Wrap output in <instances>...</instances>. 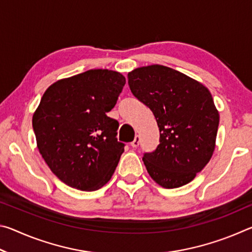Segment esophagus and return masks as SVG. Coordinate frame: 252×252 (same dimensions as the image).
<instances>
[{"label": "esophagus", "mask_w": 252, "mask_h": 252, "mask_svg": "<svg viewBox=\"0 0 252 252\" xmlns=\"http://www.w3.org/2000/svg\"><path fill=\"white\" fill-rule=\"evenodd\" d=\"M139 144H140V136L139 135H135L134 136V140L131 142V146L133 147V148H136V147H139Z\"/></svg>", "instance_id": "34e87169"}]
</instances>
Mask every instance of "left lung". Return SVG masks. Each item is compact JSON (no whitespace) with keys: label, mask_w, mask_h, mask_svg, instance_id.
Returning <instances> with one entry per match:
<instances>
[{"label":"left lung","mask_w":252,"mask_h":252,"mask_svg":"<svg viewBox=\"0 0 252 252\" xmlns=\"http://www.w3.org/2000/svg\"><path fill=\"white\" fill-rule=\"evenodd\" d=\"M130 90L155 114L160 143L142 160L158 185L174 189L192 181L215 151L219 113L210 91L164 65L138 67L127 74Z\"/></svg>","instance_id":"obj_1"}]
</instances>
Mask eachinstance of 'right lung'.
Here are the masks:
<instances>
[{
	"label": "right lung",
	"instance_id": "add662e5",
	"mask_svg": "<svg viewBox=\"0 0 252 252\" xmlns=\"http://www.w3.org/2000/svg\"><path fill=\"white\" fill-rule=\"evenodd\" d=\"M126 84L121 73L89 70L57 81L44 92L32 125L39 151L71 188L94 191L108 182L125 151L119 122L106 116Z\"/></svg>",
	"mask_w": 252,
	"mask_h": 252
}]
</instances>
